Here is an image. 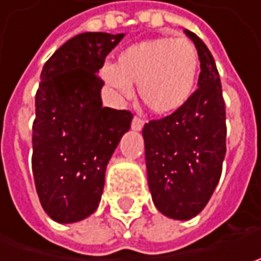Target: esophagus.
<instances>
[{
    "mask_svg": "<svg viewBox=\"0 0 261 261\" xmlns=\"http://www.w3.org/2000/svg\"><path fill=\"white\" fill-rule=\"evenodd\" d=\"M142 127H144V120H142L141 117L135 116V117L132 119V129H134V130H141Z\"/></svg>",
    "mask_w": 261,
    "mask_h": 261,
    "instance_id": "obj_1",
    "label": "esophagus"
}]
</instances>
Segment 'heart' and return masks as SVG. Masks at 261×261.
Masks as SVG:
<instances>
[{
    "instance_id": "1",
    "label": "heart",
    "mask_w": 261,
    "mask_h": 261,
    "mask_svg": "<svg viewBox=\"0 0 261 261\" xmlns=\"http://www.w3.org/2000/svg\"><path fill=\"white\" fill-rule=\"evenodd\" d=\"M199 71L197 49L186 37L160 36L127 46L117 64H106L101 76L119 94L130 97L132 84L144 105L154 113L167 115L189 101Z\"/></svg>"
}]
</instances>
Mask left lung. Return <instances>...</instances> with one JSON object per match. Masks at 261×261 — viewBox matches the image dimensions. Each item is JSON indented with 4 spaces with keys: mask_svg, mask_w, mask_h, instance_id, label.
<instances>
[{
    "mask_svg": "<svg viewBox=\"0 0 261 261\" xmlns=\"http://www.w3.org/2000/svg\"><path fill=\"white\" fill-rule=\"evenodd\" d=\"M185 33L199 54V88L183 107L142 129L152 202L163 215L178 221L202 212L226 152L225 101L214 56L193 32Z\"/></svg>",
    "mask_w": 261,
    "mask_h": 261,
    "instance_id": "1",
    "label": "left lung"
}]
</instances>
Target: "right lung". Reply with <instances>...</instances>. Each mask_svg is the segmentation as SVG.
Wrapping results in <instances>:
<instances>
[{
    "instance_id": "1",
    "label": "right lung",
    "mask_w": 261,
    "mask_h": 261,
    "mask_svg": "<svg viewBox=\"0 0 261 261\" xmlns=\"http://www.w3.org/2000/svg\"><path fill=\"white\" fill-rule=\"evenodd\" d=\"M123 33H81L61 46L36 93L32 168L45 212L59 224L90 216L100 203L106 167L134 115L103 107L98 71Z\"/></svg>"
}]
</instances>
